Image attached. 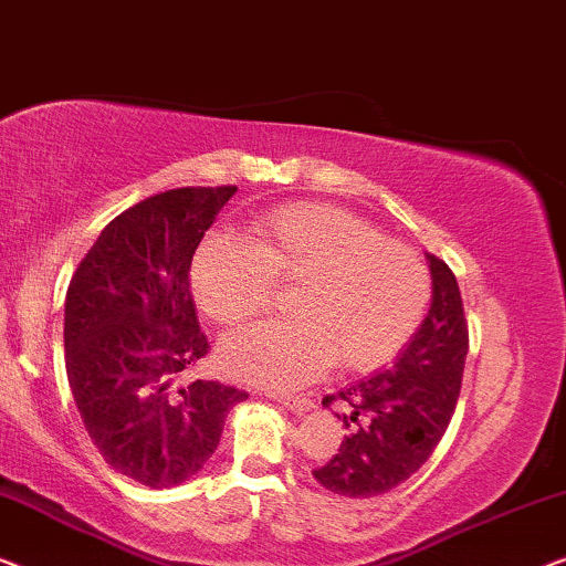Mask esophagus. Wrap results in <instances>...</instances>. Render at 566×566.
<instances>
[{"instance_id":"obj_1","label":"esophagus","mask_w":566,"mask_h":566,"mask_svg":"<svg viewBox=\"0 0 566 566\" xmlns=\"http://www.w3.org/2000/svg\"><path fill=\"white\" fill-rule=\"evenodd\" d=\"M274 402L284 405L286 410H292L294 416H305V412L313 410V402L305 400V397H284V395H269Z\"/></svg>"}]
</instances>
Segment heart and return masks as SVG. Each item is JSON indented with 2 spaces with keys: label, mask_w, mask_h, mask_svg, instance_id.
Masks as SVG:
<instances>
[{
  "label": "heart",
  "mask_w": 566,
  "mask_h": 566,
  "mask_svg": "<svg viewBox=\"0 0 566 566\" xmlns=\"http://www.w3.org/2000/svg\"><path fill=\"white\" fill-rule=\"evenodd\" d=\"M297 286L290 323H259L220 344L230 377L274 389L313 381L331 361L369 371L400 352L431 297L416 251L331 205H286L249 230V245L212 235L192 261V292L210 321L241 325Z\"/></svg>",
  "instance_id": "1"
}]
</instances>
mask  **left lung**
<instances>
[{
  "label": "left lung",
  "instance_id": "1",
  "mask_svg": "<svg viewBox=\"0 0 566 566\" xmlns=\"http://www.w3.org/2000/svg\"><path fill=\"white\" fill-rule=\"evenodd\" d=\"M426 259L431 307L397 361L323 400L352 408L338 453L313 472L336 495L377 497L402 484L431 457L457 408L469 348L464 305L451 269Z\"/></svg>",
  "mask_w": 566,
  "mask_h": 566
}]
</instances>
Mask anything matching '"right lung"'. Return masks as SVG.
<instances>
[{
  "label": "right lung",
  "instance_id": "obj_1",
  "mask_svg": "<svg viewBox=\"0 0 566 566\" xmlns=\"http://www.w3.org/2000/svg\"><path fill=\"white\" fill-rule=\"evenodd\" d=\"M235 187L154 195L102 230L71 276L63 307L66 374L86 433L115 472L150 490L192 480L245 392L177 385L207 354L189 269Z\"/></svg>",
  "mask_w": 566,
  "mask_h": 566
}]
</instances>
